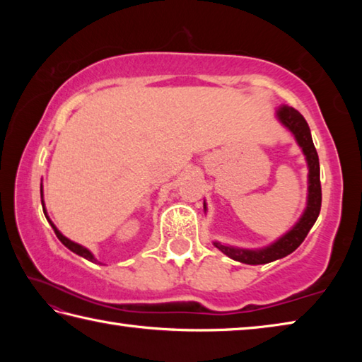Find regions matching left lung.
I'll return each instance as SVG.
<instances>
[{"label":"left lung","mask_w":362,"mask_h":362,"mask_svg":"<svg viewBox=\"0 0 362 362\" xmlns=\"http://www.w3.org/2000/svg\"><path fill=\"white\" fill-rule=\"evenodd\" d=\"M276 119L289 131L297 145L302 150L306 166H308V194H306V207L302 216L292 226L289 231H286L283 236H279L276 241L268 244L265 247L259 249H244L230 246L218 241H214V246L222 250L230 259L247 263V265H263V263L274 262L278 259L292 254L308 235L311 226L315 225L317 216L321 211V182H320V158L315 148L313 139L308 127V122L300 115L296 108L281 105L276 108ZM207 211V204L204 201V212Z\"/></svg>","instance_id":"1"}]
</instances>
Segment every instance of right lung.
Instances as JSON below:
<instances>
[{"label": "right lung", "instance_id": "1", "mask_svg": "<svg viewBox=\"0 0 362 362\" xmlns=\"http://www.w3.org/2000/svg\"><path fill=\"white\" fill-rule=\"evenodd\" d=\"M41 204H42V211H45V216H46V218H47V222L51 223V226L54 228V231H56V235H57V238L60 240V243L64 244L65 247H69L71 252H75V254H78L79 257H84L86 260H89V262H93V263H99V260L95 259L94 257V254L90 252V250L88 249V247H84V246H81V244H78V243H75V241H71V240H69V238L66 236H64L62 233L59 231V228L56 225L52 223V220L49 218V216H47V212H46V206H45V199H42V183H41Z\"/></svg>", "mask_w": 362, "mask_h": 362}]
</instances>
